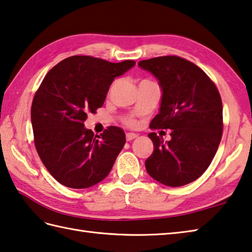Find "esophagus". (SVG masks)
Instances as JSON below:
<instances>
[{"mask_svg":"<svg viewBox=\"0 0 252 252\" xmlns=\"http://www.w3.org/2000/svg\"><path fill=\"white\" fill-rule=\"evenodd\" d=\"M137 137H138L137 133H133V132H128L127 135H126V139H127V141H131V140H133V139H136Z\"/></svg>","mask_w":252,"mask_h":252,"instance_id":"1","label":"esophagus"}]
</instances>
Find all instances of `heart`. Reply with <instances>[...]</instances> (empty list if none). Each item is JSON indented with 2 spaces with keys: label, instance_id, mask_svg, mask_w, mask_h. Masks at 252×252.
Segmentation results:
<instances>
[{
  "label": "heart",
  "instance_id": "heart-1",
  "mask_svg": "<svg viewBox=\"0 0 252 252\" xmlns=\"http://www.w3.org/2000/svg\"><path fill=\"white\" fill-rule=\"evenodd\" d=\"M143 81H149V80H142L141 83H143ZM129 124H133V122H132V121H130V122H129Z\"/></svg>",
  "mask_w": 252,
  "mask_h": 252
}]
</instances>
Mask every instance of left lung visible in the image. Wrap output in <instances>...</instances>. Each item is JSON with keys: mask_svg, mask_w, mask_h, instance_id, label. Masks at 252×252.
I'll use <instances>...</instances> for the list:
<instances>
[{"mask_svg": "<svg viewBox=\"0 0 252 252\" xmlns=\"http://www.w3.org/2000/svg\"><path fill=\"white\" fill-rule=\"evenodd\" d=\"M140 68L151 73L162 91L152 129H171V140L156 132L152 155L146 160L149 175L169 187L192 183L211 164L222 138L223 105L219 90L197 65L178 56L140 61Z\"/></svg>", "mask_w": 252, "mask_h": 252, "instance_id": "left-lung-1", "label": "left lung"}]
</instances>
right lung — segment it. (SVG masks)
I'll list each match as a JSON object with an SVG mask.
<instances>
[{
	"instance_id": "obj_1",
	"label": "right lung",
	"mask_w": 252,
	"mask_h": 252,
	"mask_svg": "<svg viewBox=\"0 0 252 252\" xmlns=\"http://www.w3.org/2000/svg\"><path fill=\"white\" fill-rule=\"evenodd\" d=\"M136 65L75 55L45 75L32 105L34 145L41 161L66 187L94 186L109 175L126 142L125 132L111 126L100 136L85 127L88 113L103 105L116 77Z\"/></svg>"
}]
</instances>
